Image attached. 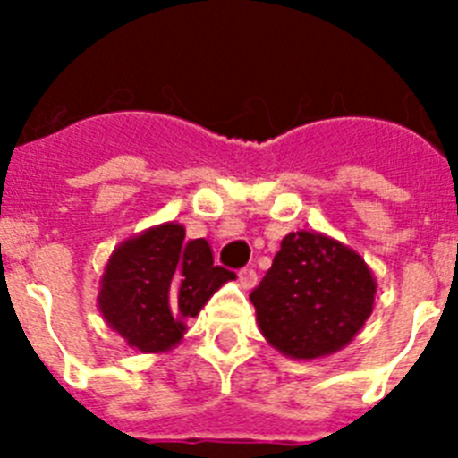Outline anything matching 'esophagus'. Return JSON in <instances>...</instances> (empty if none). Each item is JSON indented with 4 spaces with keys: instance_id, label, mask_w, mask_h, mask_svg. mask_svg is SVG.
Returning a JSON list of instances; mask_svg holds the SVG:
<instances>
[{
    "instance_id": "obj_1",
    "label": "esophagus",
    "mask_w": 458,
    "mask_h": 458,
    "mask_svg": "<svg viewBox=\"0 0 458 458\" xmlns=\"http://www.w3.org/2000/svg\"><path fill=\"white\" fill-rule=\"evenodd\" d=\"M238 282H241L242 289H254V286H257V270L241 268L238 270Z\"/></svg>"
}]
</instances>
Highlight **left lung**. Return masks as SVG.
I'll return each mask as SVG.
<instances>
[{"mask_svg":"<svg viewBox=\"0 0 458 458\" xmlns=\"http://www.w3.org/2000/svg\"><path fill=\"white\" fill-rule=\"evenodd\" d=\"M365 259L317 232L284 236L273 266L250 293L261 335L279 353L314 360L344 349L374 310Z\"/></svg>","mask_w":458,"mask_h":458,"instance_id":"1","label":"left lung"}]
</instances>
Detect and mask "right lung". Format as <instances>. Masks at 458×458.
I'll use <instances>...</instances> for the list:
<instances>
[{"label":"right lung","instance_id":"1","mask_svg":"<svg viewBox=\"0 0 458 458\" xmlns=\"http://www.w3.org/2000/svg\"><path fill=\"white\" fill-rule=\"evenodd\" d=\"M232 270L213 266L204 238L185 241L183 225L165 222L123 241L100 279L98 310L107 326L141 353H163L183 339Z\"/></svg>","mask_w":458,"mask_h":458}]
</instances>
